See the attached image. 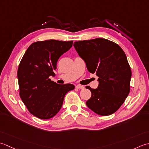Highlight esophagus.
Masks as SVG:
<instances>
[{
  "mask_svg": "<svg viewBox=\"0 0 149 149\" xmlns=\"http://www.w3.org/2000/svg\"><path fill=\"white\" fill-rule=\"evenodd\" d=\"M76 87L77 88V89H84V87L83 86H81V85H77Z\"/></svg>",
  "mask_w": 149,
  "mask_h": 149,
  "instance_id": "1",
  "label": "esophagus"
}]
</instances>
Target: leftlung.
Wrapping results in <instances>:
<instances>
[{"label": "left lung", "instance_id": "8db88e82", "mask_svg": "<svg viewBox=\"0 0 149 149\" xmlns=\"http://www.w3.org/2000/svg\"><path fill=\"white\" fill-rule=\"evenodd\" d=\"M78 55L86 62L87 70L98 77V86L92 89L86 102L91 110L101 116L115 113L130 92L131 69L123 49L105 38L74 42Z\"/></svg>", "mask_w": 149, "mask_h": 149}]
</instances>
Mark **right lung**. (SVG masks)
<instances>
[{"instance_id":"add662e5","label":"right lung","mask_w":149,"mask_h":149,"mask_svg":"<svg viewBox=\"0 0 149 149\" xmlns=\"http://www.w3.org/2000/svg\"><path fill=\"white\" fill-rule=\"evenodd\" d=\"M72 41H38L26 50L18 68L20 96L29 111L40 119L53 118L62 108L66 93L73 90L71 84H58L54 77L59 58L72 45Z\"/></svg>"}]
</instances>
